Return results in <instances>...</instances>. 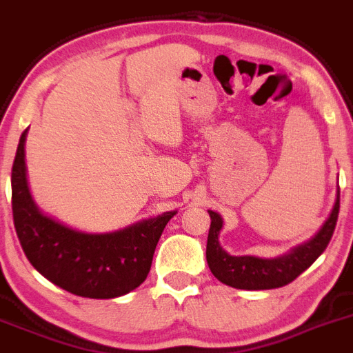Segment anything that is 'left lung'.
Wrapping results in <instances>:
<instances>
[{"mask_svg":"<svg viewBox=\"0 0 353 353\" xmlns=\"http://www.w3.org/2000/svg\"><path fill=\"white\" fill-rule=\"evenodd\" d=\"M210 216L209 236H207V265L217 281L235 289L245 291H265V289L284 288L301 275L322 252L325 251L334 233L338 212H340V188L336 192L331 214L317 233L306 242L298 243L285 254L276 258L259 256H233L226 252L219 243L223 230L221 214L207 210Z\"/></svg>","mask_w":353,"mask_h":353,"instance_id":"left-lung-1","label":"left lung"}]
</instances>
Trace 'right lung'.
Masks as SVG:
<instances>
[{
  "instance_id": "1",
  "label": "right lung",
  "mask_w": 353,
  "mask_h": 353,
  "mask_svg": "<svg viewBox=\"0 0 353 353\" xmlns=\"http://www.w3.org/2000/svg\"><path fill=\"white\" fill-rule=\"evenodd\" d=\"M22 132L12 167L13 225L29 263L52 284L71 294L111 299L128 294L146 281L169 210L106 233H88L64 225L36 205L28 183Z\"/></svg>"
}]
</instances>
